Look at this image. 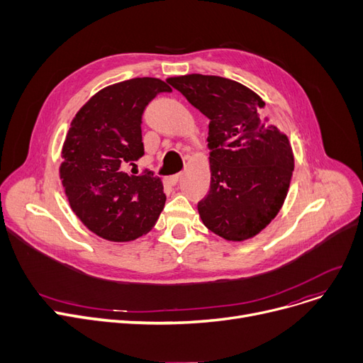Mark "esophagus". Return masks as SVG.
I'll list each match as a JSON object with an SVG mask.
<instances>
[{"mask_svg": "<svg viewBox=\"0 0 363 363\" xmlns=\"http://www.w3.org/2000/svg\"><path fill=\"white\" fill-rule=\"evenodd\" d=\"M179 179H181V174H177V175L169 177V178L166 179V182H167L169 185H177V184L179 182Z\"/></svg>", "mask_w": 363, "mask_h": 363, "instance_id": "1", "label": "esophagus"}]
</instances>
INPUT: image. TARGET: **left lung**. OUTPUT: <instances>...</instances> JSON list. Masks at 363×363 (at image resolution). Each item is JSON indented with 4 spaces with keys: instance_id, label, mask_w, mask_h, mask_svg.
Wrapping results in <instances>:
<instances>
[{
    "instance_id": "obj_1",
    "label": "left lung",
    "mask_w": 363,
    "mask_h": 363,
    "mask_svg": "<svg viewBox=\"0 0 363 363\" xmlns=\"http://www.w3.org/2000/svg\"><path fill=\"white\" fill-rule=\"evenodd\" d=\"M167 82L211 121V189L197 204L203 223L230 241L255 237L287 197L294 170L287 135L262 118L259 95L235 81L193 73Z\"/></svg>"
}]
</instances>
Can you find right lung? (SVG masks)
<instances>
[{"label":"right lung","instance_id":"1","mask_svg":"<svg viewBox=\"0 0 363 363\" xmlns=\"http://www.w3.org/2000/svg\"><path fill=\"white\" fill-rule=\"evenodd\" d=\"M170 91L157 78L114 84L89 99L70 123L60 178L74 215L101 238L135 240L163 211L162 179L150 170L126 174L125 166L144 155L145 107L157 94Z\"/></svg>","mask_w":363,"mask_h":363}]
</instances>
